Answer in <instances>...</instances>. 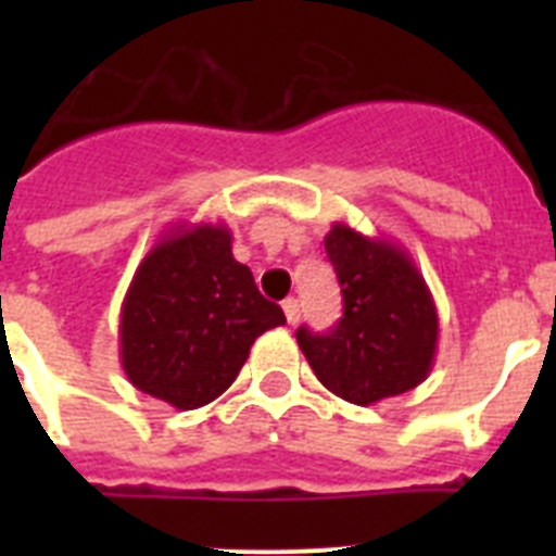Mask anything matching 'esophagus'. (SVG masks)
I'll list each match as a JSON object with an SVG mask.
<instances>
[{
  "label": "esophagus",
  "instance_id": "1",
  "mask_svg": "<svg viewBox=\"0 0 556 556\" xmlns=\"http://www.w3.org/2000/svg\"><path fill=\"white\" fill-rule=\"evenodd\" d=\"M283 314H287V320L294 326V323L301 320V303L294 301V298H287V301H283Z\"/></svg>",
  "mask_w": 556,
  "mask_h": 556
}]
</instances>
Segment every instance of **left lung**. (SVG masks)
I'll return each mask as SVG.
<instances>
[{"mask_svg":"<svg viewBox=\"0 0 556 556\" xmlns=\"http://www.w3.org/2000/svg\"><path fill=\"white\" fill-rule=\"evenodd\" d=\"M326 253L345 308L328 333L298 328V345L314 376L356 406L415 390L434 365L440 320L412 255L345 223L331 225Z\"/></svg>","mask_w":556,"mask_h":556,"instance_id":"left-lung-1","label":"left lung"}]
</instances>
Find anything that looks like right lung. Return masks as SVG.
Returning <instances> with one entry per match:
<instances>
[{
	"label": "right lung",
	"instance_id": "1",
	"mask_svg": "<svg viewBox=\"0 0 556 556\" xmlns=\"http://www.w3.org/2000/svg\"><path fill=\"white\" fill-rule=\"evenodd\" d=\"M281 306L230 253L225 225L180 223L152 244L122 303L119 356L136 390L175 409L223 395Z\"/></svg>",
	"mask_w": 556,
	"mask_h": 556
}]
</instances>
